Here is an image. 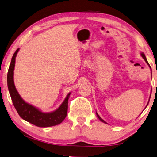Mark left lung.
Instances as JSON below:
<instances>
[{
  "instance_id": "obj_1",
  "label": "left lung",
  "mask_w": 157,
  "mask_h": 157,
  "mask_svg": "<svg viewBox=\"0 0 157 157\" xmlns=\"http://www.w3.org/2000/svg\"><path fill=\"white\" fill-rule=\"evenodd\" d=\"M142 57H143V58H144V60H145V62H146V63H147L148 64V65H149V67H150L149 64V63H148V61H147V58H146V57H145V55H144V53H142ZM97 115H98V117L99 119H100V120L101 121V122H105V123H106V122H105V121H104V120H102V119H101V118L98 115V113H97Z\"/></svg>"
}]
</instances>
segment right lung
Returning a JSON list of instances; mask_svg holds the SVG:
<instances>
[{
    "label": "right lung",
    "instance_id": "obj_1",
    "mask_svg": "<svg viewBox=\"0 0 157 157\" xmlns=\"http://www.w3.org/2000/svg\"><path fill=\"white\" fill-rule=\"evenodd\" d=\"M18 50L19 48L13 54L7 75L8 90L15 109L22 119L37 127H48L59 124L65 120L67 116L68 99L70 98V93L67 94L65 101L58 109L50 113H43L33 106L26 103L17 92L13 81V70L15 67V57Z\"/></svg>",
    "mask_w": 157,
    "mask_h": 157
}]
</instances>
